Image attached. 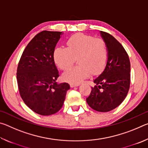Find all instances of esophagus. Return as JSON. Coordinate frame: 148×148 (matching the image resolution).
<instances>
[{
  "label": "esophagus",
  "instance_id": "esophagus-1",
  "mask_svg": "<svg viewBox=\"0 0 148 148\" xmlns=\"http://www.w3.org/2000/svg\"><path fill=\"white\" fill-rule=\"evenodd\" d=\"M70 86H71V87H74L79 86V84H73V83H71V84H70Z\"/></svg>",
  "mask_w": 148,
  "mask_h": 148
}]
</instances>
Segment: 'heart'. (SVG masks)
Wrapping results in <instances>:
<instances>
[{
	"label": "heart",
	"instance_id": "1",
	"mask_svg": "<svg viewBox=\"0 0 148 148\" xmlns=\"http://www.w3.org/2000/svg\"><path fill=\"white\" fill-rule=\"evenodd\" d=\"M67 47H58L54 52L56 63L62 70H67L73 65L75 58L79 65L70 69L64 74V78L71 83H79L90 74L101 72L108 59V49L102 38L84 34H76L66 42Z\"/></svg>",
	"mask_w": 148,
	"mask_h": 148
}]
</instances>
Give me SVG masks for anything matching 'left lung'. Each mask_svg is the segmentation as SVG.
Returning a JSON list of instances; mask_svg holds the SVG:
<instances>
[{"label": "left lung", "mask_w": 148, "mask_h": 148, "mask_svg": "<svg viewBox=\"0 0 148 148\" xmlns=\"http://www.w3.org/2000/svg\"><path fill=\"white\" fill-rule=\"evenodd\" d=\"M108 49L105 69L93 80L95 84L86 99L89 106L97 112H107L119 106L129 90L131 63L122 45L111 34L101 31Z\"/></svg>", "instance_id": "obj_1"}]
</instances>
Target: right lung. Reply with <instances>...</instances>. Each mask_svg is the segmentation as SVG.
<instances>
[{
    "instance_id": "add662e5",
    "label": "right lung",
    "mask_w": 148,
    "mask_h": 148,
    "mask_svg": "<svg viewBox=\"0 0 148 148\" xmlns=\"http://www.w3.org/2000/svg\"><path fill=\"white\" fill-rule=\"evenodd\" d=\"M62 32L44 31L37 34L26 46L17 70L21 97L35 113L49 116L63 105L67 83L57 84L59 76L54 62V51Z\"/></svg>"
}]
</instances>
